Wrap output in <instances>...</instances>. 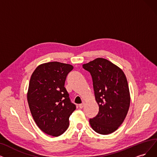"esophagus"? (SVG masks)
Listing matches in <instances>:
<instances>
[{
    "label": "esophagus",
    "mask_w": 157,
    "mask_h": 157,
    "mask_svg": "<svg viewBox=\"0 0 157 157\" xmlns=\"http://www.w3.org/2000/svg\"><path fill=\"white\" fill-rule=\"evenodd\" d=\"M84 105H85V103H84V102H83L82 104H79V105H78V107H79L80 108L82 109V108H83L84 107Z\"/></svg>",
    "instance_id": "obj_1"
}]
</instances>
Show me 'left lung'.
I'll return each mask as SVG.
<instances>
[{
    "mask_svg": "<svg viewBox=\"0 0 157 157\" xmlns=\"http://www.w3.org/2000/svg\"><path fill=\"white\" fill-rule=\"evenodd\" d=\"M90 73L99 111L90 119L93 129L101 135L116 131L126 118L130 105L129 86L121 69L110 61L97 58L82 65Z\"/></svg>",
    "mask_w": 157,
    "mask_h": 157,
    "instance_id": "left-lung-1",
    "label": "left lung"
}]
</instances>
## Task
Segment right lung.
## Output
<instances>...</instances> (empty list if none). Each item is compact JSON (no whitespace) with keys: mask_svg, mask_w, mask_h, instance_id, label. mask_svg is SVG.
<instances>
[{"mask_svg":"<svg viewBox=\"0 0 157 157\" xmlns=\"http://www.w3.org/2000/svg\"><path fill=\"white\" fill-rule=\"evenodd\" d=\"M73 69L70 64L48 62L37 67L31 77L27 95L31 113L38 127L49 135L63 134L76 109L64 87Z\"/></svg>","mask_w":157,"mask_h":157,"instance_id":"right-lung-1","label":"right lung"}]
</instances>
